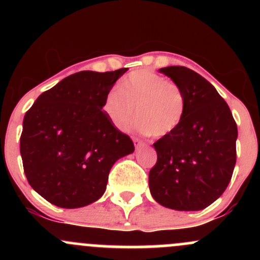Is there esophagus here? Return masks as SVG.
Returning <instances> with one entry per match:
<instances>
[{
    "label": "esophagus",
    "mask_w": 260,
    "mask_h": 260,
    "mask_svg": "<svg viewBox=\"0 0 260 260\" xmlns=\"http://www.w3.org/2000/svg\"><path fill=\"white\" fill-rule=\"evenodd\" d=\"M133 142H134V145H136V148L143 147V145L145 144V143L143 142V140H140V139H138V138H134V139H133Z\"/></svg>",
    "instance_id": "1"
}]
</instances>
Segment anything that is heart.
<instances>
[{
    "label": "heart",
    "instance_id": "b5f03b06",
    "mask_svg": "<svg viewBox=\"0 0 260 260\" xmlns=\"http://www.w3.org/2000/svg\"><path fill=\"white\" fill-rule=\"evenodd\" d=\"M138 120V129L155 138L174 133L186 112V98L180 85L150 70H138L124 77L120 89L106 92L103 111L118 129Z\"/></svg>",
    "mask_w": 260,
    "mask_h": 260
}]
</instances>
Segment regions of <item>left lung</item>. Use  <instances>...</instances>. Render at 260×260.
<instances>
[{
	"mask_svg": "<svg viewBox=\"0 0 260 260\" xmlns=\"http://www.w3.org/2000/svg\"><path fill=\"white\" fill-rule=\"evenodd\" d=\"M180 85L186 112L174 133L154 143L157 160L149 188L162 207L196 211L225 192L236 164L237 124L219 92L201 74L183 66L161 68Z\"/></svg>",
	"mask_w": 260,
	"mask_h": 260,
	"instance_id": "obj_1",
	"label": "left lung"
}]
</instances>
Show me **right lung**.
<instances>
[{
	"instance_id": "obj_1",
	"label": "right lung",
	"mask_w": 260,
	"mask_h": 260,
	"mask_svg": "<svg viewBox=\"0 0 260 260\" xmlns=\"http://www.w3.org/2000/svg\"><path fill=\"white\" fill-rule=\"evenodd\" d=\"M127 70L74 73L44 91L26 111L23 168L29 184L51 204L74 209L98 201L113 164L134 151L132 139L103 111L106 92Z\"/></svg>"
}]
</instances>
